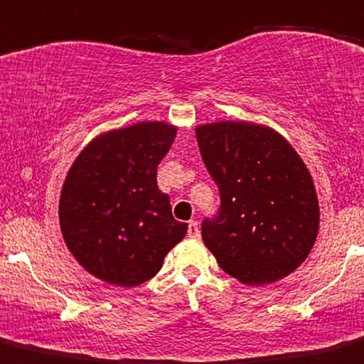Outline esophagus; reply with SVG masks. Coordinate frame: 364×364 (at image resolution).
<instances>
[{
    "mask_svg": "<svg viewBox=\"0 0 364 364\" xmlns=\"http://www.w3.org/2000/svg\"><path fill=\"white\" fill-rule=\"evenodd\" d=\"M188 237H192V239H198L200 237V228H198L197 221H190L188 223Z\"/></svg>",
    "mask_w": 364,
    "mask_h": 364,
    "instance_id": "1",
    "label": "esophagus"
}]
</instances>
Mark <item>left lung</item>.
<instances>
[{"label":"left lung","mask_w":364,"mask_h":364,"mask_svg":"<svg viewBox=\"0 0 364 364\" xmlns=\"http://www.w3.org/2000/svg\"><path fill=\"white\" fill-rule=\"evenodd\" d=\"M195 134L221 200L216 216L202 221L205 247L247 286L291 274L319 230V202L304 160L265 125L214 122Z\"/></svg>","instance_id":"1"}]
</instances>
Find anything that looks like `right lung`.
I'll list each match as a JSON object with an SVG mask.
<instances>
[{
	"instance_id": "add662e5",
	"label": "right lung",
	"mask_w": 364,
	"mask_h": 364,
	"mask_svg": "<svg viewBox=\"0 0 364 364\" xmlns=\"http://www.w3.org/2000/svg\"><path fill=\"white\" fill-rule=\"evenodd\" d=\"M178 129L143 122L101 134L76 156L59 200L60 232L76 262L114 286L134 288L162 269L188 225L172 218L156 167Z\"/></svg>"
}]
</instances>
